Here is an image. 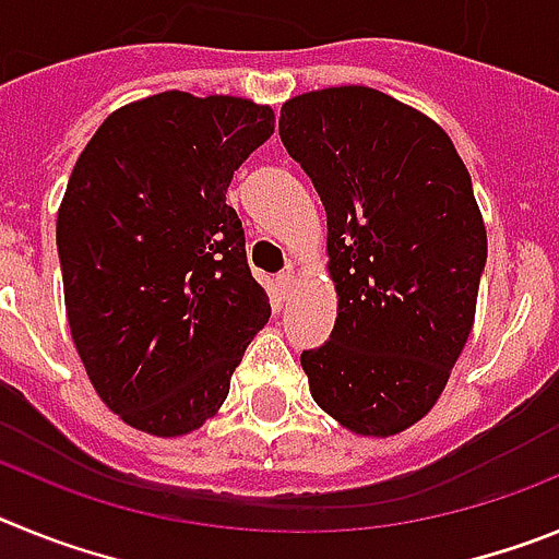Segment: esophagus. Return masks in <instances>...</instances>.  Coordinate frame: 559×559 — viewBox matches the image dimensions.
Masks as SVG:
<instances>
[{
	"label": "esophagus",
	"instance_id": "1",
	"mask_svg": "<svg viewBox=\"0 0 559 559\" xmlns=\"http://www.w3.org/2000/svg\"><path fill=\"white\" fill-rule=\"evenodd\" d=\"M276 285H280V290H283V294H290V290H294V285H296L294 269H285L283 274L276 276Z\"/></svg>",
	"mask_w": 559,
	"mask_h": 559
}]
</instances>
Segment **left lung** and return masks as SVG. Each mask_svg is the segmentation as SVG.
I'll return each instance as SVG.
<instances>
[{
  "instance_id": "8db88e82",
  "label": "left lung",
  "mask_w": 559,
  "mask_h": 559,
  "mask_svg": "<svg viewBox=\"0 0 559 559\" xmlns=\"http://www.w3.org/2000/svg\"><path fill=\"white\" fill-rule=\"evenodd\" d=\"M280 136L328 212L338 294L330 341L302 353L319 408L358 437L426 417L476 319L487 229L442 126L369 86L283 103Z\"/></svg>"
}]
</instances>
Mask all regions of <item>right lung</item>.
<instances>
[{"label": "right lung", "instance_id": "right-lung-1", "mask_svg": "<svg viewBox=\"0 0 559 559\" xmlns=\"http://www.w3.org/2000/svg\"><path fill=\"white\" fill-rule=\"evenodd\" d=\"M271 133V106L173 88L108 114L78 156L56 226L69 330L136 431L185 437L215 417L269 322L226 190Z\"/></svg>", "mask_w": 559, "mask_h": 559}]
</instances>
